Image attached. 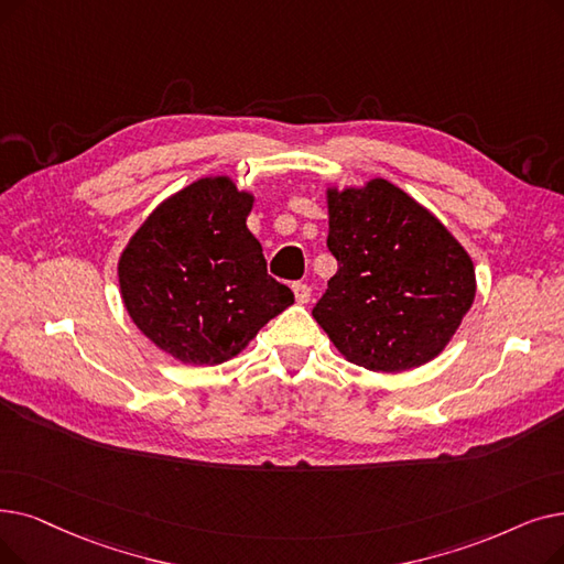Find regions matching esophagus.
Listing matches in <instances>:
<instances>
[{"label":"esophagus","instance_id":"obj_1","mask_svg":"<svg viewBox=\"0 0 564 564\" xmlns=\"http://www.w3.org/2000/svg\"><path fill=\"white\" fill-rule=\"evenodd\" d=\"M292 292H295L297 304H308V300H311V288H308L306 283H295V285H292Z\"/></svg>","mask_w":564,"mask_h":564}]
</instances>
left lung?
<instances>
[{"instance_id": "8db88e82", "label": "left lung", "mask_w": 564, "mask_h": 564, "mask_svg": "<svg viewBox=\"0 0 564 564\" xmlns=\"http://www.w3.org/2000/svg\"><path fill=\"white\" fill-rule=\"evenodd\" d=\"M327 247L338 269L313 317L336 350L373 373L443 352L477 292L475 262L440 218L397 184H327Z\"/></svg>"}]
</instances>
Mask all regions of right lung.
<instances>
[{"label":"right lung","instance_id":"1","mask_svg":"<svg viewBox=\"0 0 564 564\" xmlns=\"http://www.w3.org/2000/svg\"><path fill=\"white\" fill-rule=\"evenodd\" d=\"M256 195L209 175L167 195L131 235L117 262L133 325L182 364L237 357L295 295L267 274L247 228Z\"/></svg>","mask_w":564,"mask_h":564}]
</instances>
